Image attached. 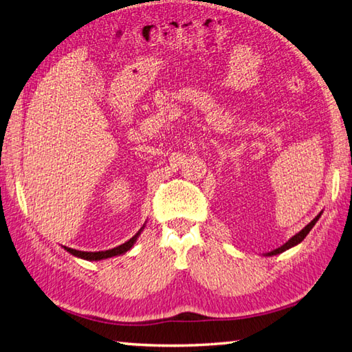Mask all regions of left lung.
I'll list each match as a JSON object with an SVG mask.
<instances>
[{"mask_svg": "<svg viewBox=\"0 0 352 352\" xmlns=\"http://www.w3.org/2000/svg\"><path fill=\"white\" fill-rule=\"evenodd\" d=\"M320 215H322V212L318 214L314 220H312L309 225H306L302 231L300 232H297L296 235H294V237H291L289 240H287L283 246H280V248H277V249H274V251H271V252H267V254H265V255H267V257H271V255H277V254H282V252H285V251H287V249H291V248H294V246H297L298 243H302L303 240H305V237L306 235L309 234V231L312 228H314V225L317 223V220L320 219Z\"/></svg>", "mask_w": 352, "mask_h": 352, "instance_id": "left-lung-1", "label": "left lung"}]
</instances>
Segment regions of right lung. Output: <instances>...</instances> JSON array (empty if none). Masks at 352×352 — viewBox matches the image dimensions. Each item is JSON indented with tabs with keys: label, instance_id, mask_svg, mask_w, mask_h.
Segmentation results:
<instances>
[{
	"label": "right lung",
	"instance_id": "obj_1",
	"mask_svg": "<svg viewBox=\"0 0 352 352\" xmlns=\"http://www.w3.org/2000/svg\"><path fill=\"white\" fill-rule=\"evenodd\" d=\"M143 229H144V225H143V228L140 229V231H138L135 235H133V237H132L131 240H127L126 243H123V245H120V246L113 248V249H107V251H98V252H85V251H76V249H72V248H66V246H63V248H65L69 254H72V255H75V257L82 258V260H89V261H98V260L111 258V257H115V255H121V254H124V252L129 251V249H131L133 245H135V241H137V239H138V235L142 234Z\"/></svg>",
	"mask_w": 352,
	"mask_h": 352
}]
</instances>
